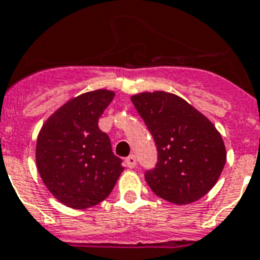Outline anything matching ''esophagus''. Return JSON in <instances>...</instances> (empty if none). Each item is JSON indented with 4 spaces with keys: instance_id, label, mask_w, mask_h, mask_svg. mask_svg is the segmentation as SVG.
Here are the masks:
<instances>
[{
    "instance_id": "1",
    "label": "esophagus",
    "mask_w": 260,
    "mask_h": 260,
    "mask_svg": "<svg viewBox=\"0 0 260 260\" xmlns=\"http://www.w3.org/2000/svg\"><path fill=\"white\" fill-rule=\"evenodd\" d=\"M125 164H126V166L129 168V169H134L135 166H136V156L129 155L125 159Z\"/></svg>"
}]
</instances>
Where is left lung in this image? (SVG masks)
I'll list each match as a JSON object with an SVG mask.
<instances>
[{"label":"left lung","mask_w":260,"mask_h":260,"mask_svg":"<svg viewBox=\"0 0 260 260\" xmlns=\"http://www.w3.org/2000/svg\"><path fill=\"white\" fill-rule=\"evenodd\" d=\"M155 140L158 162L146 172L156 196L173 205L199 201L215 185L226 162L222 136L185 99L154 91L131 96Z\"/></svg>","instance_id":"8db88e82"}]
</instances>
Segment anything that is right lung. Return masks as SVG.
<instances>
[{
    "instance_id": "add662e5",
    "label": "right lung",
    "mask_w": 260,
    "mask_h": 260,
    "mask_svg": "<svg viewBox=\"0 0 260 260\" xmlns=\"http://www.w3.org/2000/svg\"><path fill=\"white\" fill-rule=\"evenodd\" d=\"M114 95L112 90H95L73 96L38 134V172L51 195L71 209H88L105 201L124 170L110 139L98 126Z\"/></svg>"
}]
</instances>
